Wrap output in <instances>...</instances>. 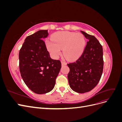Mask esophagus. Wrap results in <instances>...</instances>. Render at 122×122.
Masks as SVG:
<instances>
[{"instance_id":"esophagus-1","label":"esophagus","mask_w":122,"mask_h":122,"mask_svg":"<svg viewBox=\"0 0 122 122\" xmlns=\"http://www.w3.org/2000/svg\"><path fill=\"white\" fill-rule=\"evenodd\" d=\"M67 64V62H66L65 61H61V65H62V66H65V65H66Z\"/></svg>"}]
</instances>
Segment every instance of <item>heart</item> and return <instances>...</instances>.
Returning a JSON list of instances; mask_svg holds the SVG:
<instances>
[{
  "label": "heart",
  "instance_id": "b5f03b06",
  "mask_svg": "<svg viewBox=\"0 0 122 122\" xmlns=\"http://www.w3.org/2000/svg\"><path fill=\"white\" fill-rule=\"evenodd\" d=\"M52 41L47 40L46 46L53 57L56 58L61 54L69 60H74L82 54L84 48L85 39L80 33L69 31L57 32L52 36Z\"/></svg>",
  "mask_w": 122,
  "mask_h": 122
}]
</instances>
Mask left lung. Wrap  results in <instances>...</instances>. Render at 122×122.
<instances>
[{
    "label": "left lung",
    "instance_id": "obj_1",
    "mask_svg": "<svg viewBox=\"0 0 122 122\" xmlns=\"http://www.w3.org/2000/svg\"><path fill=\"white\" fill-rule=\"evenodd\" d=\"M81 32L87 39L82 54L75 62L68 64L70 86L78 93L90 92L97 86L101 77L104 61L102 46L94 36Z\"/></svg>",
    "mask_w": 122,
    "mask_h": 122
}]
</instances>
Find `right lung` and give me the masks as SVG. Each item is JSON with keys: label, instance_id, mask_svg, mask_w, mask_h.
I'll list each match as a JSON object with an SVG mask.
<instances>
[{"label": "right lung", "instance_id": "right-lung-1", "mask_svg": "<svg viewBox=\"0 0 122 122\" xmlns=\"http://www.w3.org/2000/svg\"><path fill=\"white\" fill-rule=\"evenodd\" d=\"M48 36L47 30H40L28 36L19 51L21 76L29 89L38 94L53 89L61 67L60 60L50 57L43 40Z\"/></svg>", "mask_w": 122, "mask_h": 122}]
</instances>
